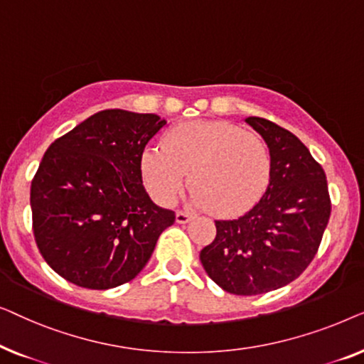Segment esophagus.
I'll use <instances>...</instances> for the list:
<instances>
[{
    "label": "esophagus",
    "instance_id": "1",
    "mask_svg": "<svg viewBox=\"0 0 364 364\" xmlns=\"http://www.w3.org/2000/svg\"><path fill=\"white\" fill-rule=\"evenodd\" d=\"M176 220H177V223H187V222L192 220V215H191V213L183 212V210H178L176 213Z\"/></svg>",
    "mask_w": 364,
    "mask_h": 364
}]
</instances>
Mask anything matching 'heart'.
<instances>
[{"label": "heart", "mask_w": 364, "mask_h": 364, "mask_svg": "<svg viewBox=\"0 0 364 364\" xmlns=\"http://www.w3.org/2000/svg\"><path fill=\"white\" fill-rule=\"evenodd\" d=\"M147 191L172 205L191 172V202L218 215H240L267 192L272 157L265 141L227 121H188L173 126L162 146L147 147L141 161Z\"/></svg>", "instance_id": "1"}]
</instances>
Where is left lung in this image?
Returning a JSON list of instances; mask_svg holds the SVG:
<instances>
[{"label":"left lung","instance_id":"left-lung-1","mask_svg":"<svg viewBox=\"0 0 364 364\" xmlns=\"http://www.w3.org/2000/svg\"><path fill=\"white\" fill-rule=\"evenodd\" d=\"M245 122L270 151V183L245 215L215 222V240L202 248L200 262L223 290L250 296L305 272L330 220L331 200L325 171L295 134L263 117Z\"/></svg>","mask_w":364,"mask_h":364}]
</instances>
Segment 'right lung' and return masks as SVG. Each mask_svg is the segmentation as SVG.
Wrapping results in <instances>:
<instances>
[{
    "label": "right lung",
    "mask_w": 364,
    "mask_h": 364,
    "mask_svg": "<svg viewBox=\"0 0 364 364\" xmlns=\"http://www.w3.org/2000/svg\"><path fill=\"white\" fill-rule=\"evenodd\" d=\"M156 114L106 109L54 141L31 182L34 240L49 267L89 290L131 282L176 213L142 186Z\"/></svg>",
    "instance_id": "right-lung-1"
}]
</instances>
